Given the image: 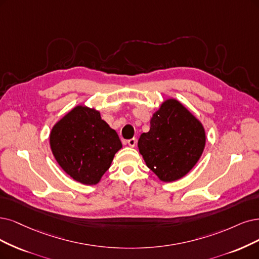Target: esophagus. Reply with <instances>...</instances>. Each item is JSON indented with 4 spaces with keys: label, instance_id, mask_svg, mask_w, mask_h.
<instances>
[{
    "label": "esophagus",
    "instance_id": "esophagus-1",
    "mask_svg": "<svg viewBox=\"0 0 259 259\" xmlns=\"http://www.w3.org/2000/svg\"><path fill=\"white\" fill-rule=\"evenodd\" d=\"M128 145H129L130 147H135V146L137 145V139H136V138L130 139V140L128 141Z\"/></svg>",
    "mask_w": 259,
    "mask_h": 259
}]
</instances>
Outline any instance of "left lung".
<instances>
[{"instance_id": "1", "label": "left lung", "mask_w": 259, "mask_h": 259, "mask_svg": "<svg viewBox=\"0 0 259 259\" xmlns=\"http://www.w3.org/2000/svg\"><path fill=\"white\" fill-rule=\"evenodd\" d=\"M205 144L203 123L174 98L161 103L150 118L149 131L138 142L147 167L164 183L186 176L202 157Z\"/></svg>"}]
</instances>
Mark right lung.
I'll list each match as a JSON object with an SVG mask.
<instances>
[{"instance_id": "add662e5", "label": "right lung", "mask_w": 259, "mask_h": 259, "mask_svg": "<svg viewBox=\"0 0 259 259\" xmlns=\"http://www.w3.org/2000/svg\"><path fill=\"white\" fill-rule=\"evenodd\" d=\"M50 147L66 174L80 184L93 186L110 168L122 145L99 111L76 105L52 127Z\"/></svg>"}]
</instances>
